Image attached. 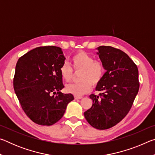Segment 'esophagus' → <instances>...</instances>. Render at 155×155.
<instances>
[{
	"label": "esophagus",
	"instance_id": "obj_1",
	"mask_svg": "<svg viewBox=\"0 0 155 155\" xmlns=\"http://www.w3.org/2000/svg\"><path fill=\"white\" fill-rule=\"evenodd\" d=\"M81 98H83V97L82 96H74V99L75 100H78V99H81Z\"/></svg>",
	"mask_w": 155,
	"mask_h": 155
}]
</instances>
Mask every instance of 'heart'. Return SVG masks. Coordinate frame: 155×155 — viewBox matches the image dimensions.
<instances>
[{"label":"heart","mask_w":155,"mask_h":155,"mask_svg":"<svg viewBox=\"0 0 155 155\" xmlns=\"http://www.w3.org/2000/svg\"><path fill=\"white\" fill-rule=\"evenodd\" d=\"M71 64L73 69L67 63L62 64L59 68L61 78L65 82H71L74 78V71H81L78 83L69 84L65 87L66 92L76 96H81L91 90L92 84L97 85L103 79L105 67L101 60L94 59V57L83 51L78 52L72 56Z\"/></svg>","instance_id":"heart-1"}]
</instances>
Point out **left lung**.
Masks as SVG:
<instances>
[{"label": "left lung", "mask_w": 155, "mask_h": 155, "mask_svg": "<svg viewBox=\"0 0 155 155\" xmlns=\"http://www.w3.org/2000/svg\"><path fill=\"white\" fill-rule=\"evenodd\" d=\"M105 67L103 79L92 94V107L84 113L89 124L99 130L108 129L128 114L140 88L138 68L127 53L110 46L98 48Z\"/></svg>", "instance_id": "1"}]
</instances>
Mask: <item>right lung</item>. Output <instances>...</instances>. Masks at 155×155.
I'll return each mask as SVG.
<instances>
[{"label": "right lung", "instance_id": "add662e5", "mask_svg": "<svg viewBox=\"0 0 155 155\" xmlns=\"http://www.w3.org/2000/svg\"><path fill=\"white\" fill-rule=\"evenodd\" d=\"M65 59L61 48L54 46L37 47L18 59L14 89L23 111L36 124H55L74 100L72 94L60 91L64 85L59 68Z\"/></svg>", "mask_w": 155, "mask_h": 155}]
</instances>
